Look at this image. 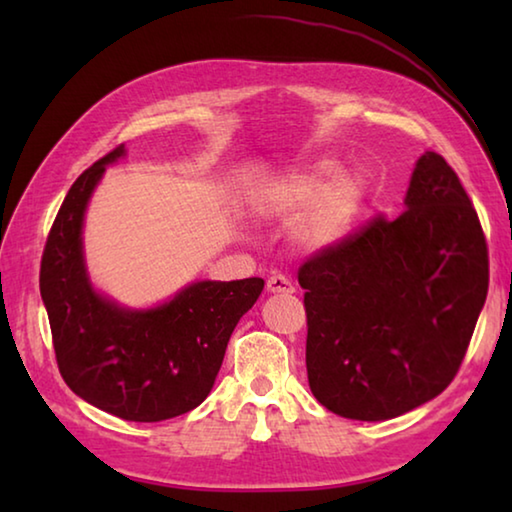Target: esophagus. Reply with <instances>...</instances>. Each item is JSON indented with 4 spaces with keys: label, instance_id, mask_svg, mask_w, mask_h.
I'll use <instances>...</instances> for the list:
<instances>
[{
    "label": "esophagus",
    "instance_id": "34e87169",
    "mask_svg": "<svg viewBox=\"0 0 512 512\" xmlns=\"http://www.w3.org/2000/svg\"><path fill=\"white\" fill-rule=\"evenodd\" d=\"M266 289L271 293H293L296 291V287H293V282L287 275H271L266 282Z\"/></svg>",
    "mask_w": 512,
    "mask_h": 512
}]
</instances>
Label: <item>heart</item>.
<instances>
[{
  "label": "heart",
  "mask_w": 512,
  "mask_h": 512,
  "mask_svg": "<svg viewBox=\"0 0 512 512\" xmlns=\"http://www.w3.org/2000/svg\"><path fill=\"white\" fill-rule=\"evenodd\" d=\"M334 162L323 160L268 185L259 194V210L273 216H293L302 210L298 239L311 248L341 241L361 212L366 183L357 173H339Z\"/></svg>",
  "instance_id": "b5f03b06"
}]
</instances>
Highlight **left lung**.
<instances>
[{"label":"left lung","instance_id":"left-lung-1","mask_svg":"<svg viewBox=\"0 0 512 512\" xmlns=\"http://www.w3.org/2000/svg\"><path fill=\"white\" fill-rule=\"evenodd\" d=\"M404 203L298 271L309 388L341 418L391 420L443 393L488 296L481 221L443 155H422Z\"/></svg>","mask_w":512,"mask_h":512}]
</instances>
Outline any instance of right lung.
I'll use <instances>...</instances> for the list:
<instances>
[{"instance_id":"1","label":"right lung","mask_w":512,"mask_h":512,"mask_svg":"<svg viewBox=\"0 0 512 512\" xmlns=\"http://www.w3.org/2000/svg\"><path fill=\"white\" fill-rule=\"evenodd\" d=\"M124 144L69 187L40 262L58 370L72 391L121 420L160 422L210 395L239 318L264 289L262 277L192 282L155 309H126L92 289L83 259V216Z\"/></svg>"}]
</instances>
